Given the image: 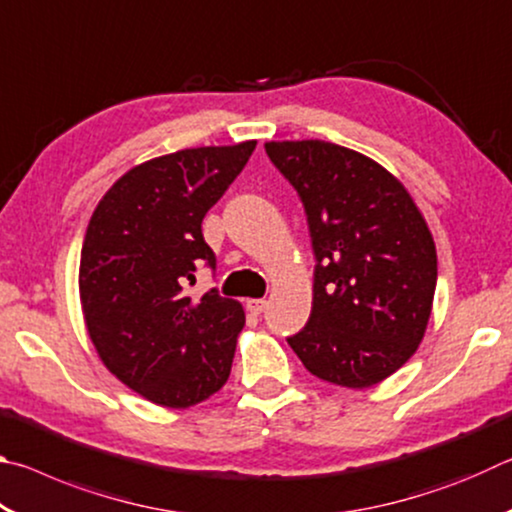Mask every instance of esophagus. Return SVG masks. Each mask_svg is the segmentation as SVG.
I'll return each mask as SVG.
<instances>
[{
    "label": "esophagus",
    "mask_w": 512,
    "mask_h": 512,
    "mask_svg": "<svg viewBox=\"0 0 512 512\" xmlns=\"http://www.w3.org/2000/svg\"><path fill=\"white\" fill-rule=\"evenodd\" d=\"M266 305H268V302H266L264 298H248V300H246V309H248L253 316L262 314V311L266 309Z\"/></svg>",
    "instance_id": "34e87169"
}]
</instances>
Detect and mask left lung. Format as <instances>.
<instances>
[{
    "mask_svg": "<svg viewBox=\"0 0 512 512\" xmlns=\"http://www.w3.org/2000/svg\"><path fill=\"white\" fill-rule=\"evenodd\" d=\"M264 149L305 205L314 302L289 345L318 379L375 386L409 361L427 329L438 259L427 221L391 171L345 146Z\"/></svg>",
    "mask_w": 512,
    "mask_h": 512,
    "instance_id": "left-lung-1",
    "label": "left lung"
}]
</instances>
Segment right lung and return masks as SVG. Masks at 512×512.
<instances>
[{
	"label": "right lung",
	"instance_id": "1",
	"mask_svg": "<svg viewBox=\"0 0 512 512\" xmlns=\"http://www.w3.org/2000/svg\"><path fill=\"white\" fill-rule=\"evenodd\" d=\"M257 142L198 146L126 171L85 232L79 291L99 359L144 400L187 409L228 381L244 307L212 289L192 300L196 268H214L201 223Z\"/></svg>",
	"mask_w": 512,
	"mask_h": 512
}]
</instances>
